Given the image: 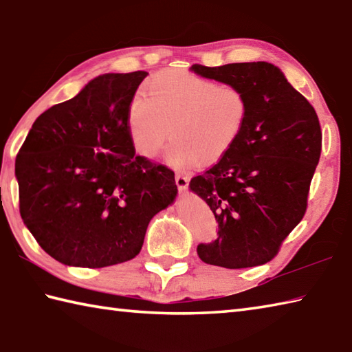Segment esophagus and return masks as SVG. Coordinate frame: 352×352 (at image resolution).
<instances>
[{"mask_svg":"<svg viewBox=\"0 0 352 352\" xmlns=\"http://www.w3.org/2000/svg\"><path fill=\"white\" fill-rule=\"evenodd\" d=\"M188 182H190V177L186 175H176V185L179 191H185L186 186H188Z\"/></svg>","mask_w":352,"mask_h":352,"instance_id":"34e87169","label":"esophagus"}]
</instances>
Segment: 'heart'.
Here are the masks:
<instances>
[{
	"mask_svg": "<svg viewBox=\"0 0 352 352\" xmlns=\"http://www.w3.org/2000/svg\"><path fill=\"white\" fill-rule=\"evenodd\" d=\"M250 104L235 85L177 71H162L135 92L127 106L126 131L133 150L155 160L173 135L168 166H210L229 153L248 124Z\"/></svg>",
	"mask_w": 352,
	"mask_h": 352,
	"instance_id": "1",
	"label": "heart"
}]
</instances>
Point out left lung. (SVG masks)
Segmentation results:
<instances>
[{"label": "left lung", "mask_w": 352, "mask_h": 352, "mask_svg": "<svg viewBox=\"0 0 352 352\" xmlns=\"http://www.w3.org/2000/svg\"><path fill=\"white\" fill-rule=\"evenodd\" d=\"M192 73L246 92L248 124L229 153L190 190L204 199L219 236L197 246L206 264L226 269L261 266L302 220L322 150L319 118L308 100L269 62L204 67Z\"/></svg>", "instance_id": "obj_1"}]
</instances>
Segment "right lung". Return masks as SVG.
I'll use <instances>...</instances> for the list:
<instances>
[{"mask_svg": "<svg viewBox=\"0 0 352 352\" xmlns=\"http://www.w3.org/2000/svg\"><path fill=\"white\" fill-rule=\"evenodd\" d=\"M146 71L107 73L36 118L15 162L19 212L45 252L73 267L140 254L147 226L176 200L175 173L135 155L127 106Z\"/></svg>", "mask_w": 352, "mask_h": 352, "instance_id": "right-lung-1", "label": "right lung"}]
</instances>
